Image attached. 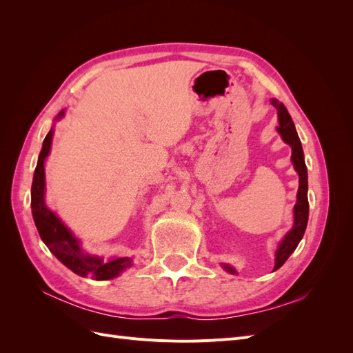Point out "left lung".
<instances>
[{"mask_svg":"<svg viewBox=\"0 0 353 353\" xmlns=\"http://www.w3.org/2000/svg\"><path fill=\"white\" fill-rule=\"evenodd\" d=\"M272 104L279 110V126H276V131L280 132L284 143L292 147V162L299 174V190H297V201L294 205V225L293 228L285 234L283 241L279 244V249L275 252V266L274 271L284 265V262L288 259L296 248L297 244L301 243L306 225H307V215H309V203H307V172H306V165L303 159V148L299 140V135L296 132L294 123L292 121L290 114H288L287 109L284 108L283 103H279L276 100H272ZM222 268L230 274H236V270L232 266L222 263Z\"/></svg>","mask_w":353,"mask_h":353,"instance_id":"8db88e82","label":"left lung"}]
</instances>
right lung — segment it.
<instances>
[{
    "mask_svg": "<svg viewBox=\"0 0 353 353\" xmlns=\"http://www.w3.org/2000/svg\"><path fill=\"white\" fill-rule=\"evenodd\" d=\"M65 112L57 114V119L63 117ZM52 134L50 130L44 143H42L41 153L38 157V163L35 168L34 181H32L30 190V208L37 230L41 236V240L46 243L50 252L68 268L78 274L79 276H90L94 280H110L123 272L132 265V258H113L110 261H104L100 256H92L83 253L78 239L73 236L72 231L63 223L54 212L50 210L46 205V172L44 162L50 153Z\"/></svg>",
    "mask_w": 353,
    "mask_h": 353,
    "instance_id": "obj_1",
    "label": "right lung"
}]
</instances>
